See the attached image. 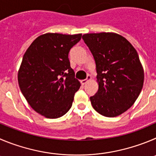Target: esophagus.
I'll return each mask as SVG.
<instances>
[{
    "label": "esophagus",
    "mask_w": 156,
    "mask_h": 156,
    "mask_svg": "<svg viewBox=\"0 0 156 156\" xmlns=\"http://www.w3.org/2000/svg\"><path fill=\"white\" fill-rule=\"evenodd\" d=\"M91 77L90 76V75H88V76H87L86 79L81 80V85H85V84H86V83L88 82V81H89V80H91Z\"/></svg>",
    "instance_id": "esophagus-1"
}]
</instances>
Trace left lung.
<instances>
[{
  "instance_id": "8db88e82",
  "label": "left lung",
  "mask_w": 156,
  "mask_h": 156,
  "mask_svg": "<svg viewBox=\"0 0 156 156\" xmlns=\"http://www.w3.org/2000/svg\"><path fill=\"white\" fill-rule=\"evenodd\" d=\"M82 39L95 61L98 90L92 107L105 117H116L135 103L142 89L144 71L139 55L124 37L111 32L85 34Z\"/></svg>"
}]
</instances>
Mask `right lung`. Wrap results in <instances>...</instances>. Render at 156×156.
Instances as JSON below:
<instances>
[{
  "label": "right lung",
  "instance_id": "right-lung-1",
  "mask_svg": "<svg viewBox=\"0 0 156 156\" xmlns=\"http://www.w3.org/2000/svg\"><path fill=\"white\" fill-rule=\"evenodd\" d=\"M81 34L47 33L37 37L23 56L17 75L20 89L30 107L48 119L66 114L81 84L70 66L68 53Z\"/></svg>",
  "mask_w": 156,
  "mask_h": 156
}]
</instances>
